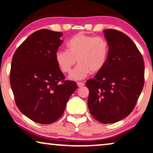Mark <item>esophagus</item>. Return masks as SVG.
Returning <instances> with one entry per match:
<instances>
[{
  "mask_svg": "<svg viewBox=\"0 0 153 153\" xmlns=\"http://www.w3.org/2000/svg\"><path fill=\"white\" fill-rule=\"evenodd\" d=\"M77 85H78L79 87H82L84 85V83L83 82H77Z\"/></svg>",
  "mask_w": 153,
  "mask_h": 153,
  "instance_id": "obj_1",
  "label": "esophagus"
}]
</instances>
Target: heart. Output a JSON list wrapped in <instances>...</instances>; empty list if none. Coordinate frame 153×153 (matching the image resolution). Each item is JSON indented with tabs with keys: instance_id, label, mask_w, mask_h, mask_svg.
<instances>
[{
	"instance_id": "b5f03b06",
	"label": "heart",
	"mask_w": 153,
	"mask_h": 153,
	"mask_svg": "<svg viewBox=\"0 0 153 153\" xmlns=\"http://www.w3.org/2000/svg\"><path fill=\"white\" fill-rule=\"evenodd\" d=\"M67 50H59L55 54L60 70L69 73L79 62L69 76L72 80H81L90 73H97L104 68L109 53L108 42L102 37L77 34L66 43Z\"/></svg>"
}]
</instances>
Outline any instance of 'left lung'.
I'll use <instances>...</instances> for the list:
<instances>
[{"label":"left lung","instance_id":"1","mask_svg":"<svg viewBox=\"0 0 153 153\" xmlns=\"http://www.w3.org/2000/svg\"><path fill=\"white\" fill-rule=\"evenodd\" d=\"M109 45L104 68L85 83L88 106L99 122L114 123L126 118L134 108L144 85V62L132 40L122 32L103 30Z\"/></svg>","mask_w":153,"mask_h":153}]
</instances>
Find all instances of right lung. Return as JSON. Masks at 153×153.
<instances>
[{
  "instance_id": "right-lung-1",
  "label": "right lung",
  "mask_w": 153,
  "mask_h": 153,
  "mask_svg": "<svg viewBox=\"0 0 153 153\" xmlns=\"http://www.w3.org/2000/svg\"><path fill=\"white\" fill-rule=\"evenodd\" d=\"M62 36L60 32L37 30L18 47L12 60L10 81L16 106L40 124L59 119L78 87L74 81L64 80L56 62Z\"/></svg>"
}]
</instances>
